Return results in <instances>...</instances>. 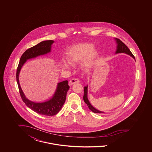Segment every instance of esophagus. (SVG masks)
<instances>
[{
    "label": "esophagus",
    "mask_w": 152,
    "mask_h": 152,
    "mask_svg": "<svg viewBox=\"0 0 152 152\" xmlns=\"http://www.w3.org/2000/svg\"><path fill=\"white\" fill-rule=\"evenodd\" d=\"M80 83V81H79L78 79H77V78H72V79H71V80L69 81V86H71V85H73L74 83Z\"/></svg>",
    "instance_id": "esophagus-1"
}]
</instances>
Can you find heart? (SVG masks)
<instances>
[{
  "label": "heart",
  "instance_id": "b5f03b06",
  "mask_svg": "<svg viewBox=\"0 0 152 152\" xmlns=\"http://www.w3.org/2000/svg\"><path fill=\"white\" fill-rule=\"evenodd\" d=\"M99 55V50L91 43H80L72 46L66 53L68 61L62 60L61 66L64 69H69L71 64L83 62L81 67L85 71L88 72L92 69Z\"/></svg>",
  "mask_w": 152,
  "mask_h": 152
}]
</instances>
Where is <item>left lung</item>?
I'll use <instances>...</instances> for the list:
<instances>
[{"label": "left lung", "mask_w": 152, "mask_h": 152, "mask_svg": "<svg viewBox=\"0 0 152 152\" xmlns=\"http://www.w3.org/2000/svg\"><path fill=\"white\" fill-rule=\"evenodd\" d=\"M116 42L117 43V49L116 51L115 52V53H124L128 55L132 56L134 59H135V57L134 56L133 53L131 52V51H130L129 48H128V47L125 45L124 43L120 41L119 39L118 38H115ZM88 86H85L84 88V95H83V100L85 101V102L87 104L88 107L89 108V109L90 110L92 111L93 113H102L104 112L98 110L96 109H95L94 106H92V105L90 104V101L88 100Z\"/></svg>", "instance_id": "1"}]
</instances>
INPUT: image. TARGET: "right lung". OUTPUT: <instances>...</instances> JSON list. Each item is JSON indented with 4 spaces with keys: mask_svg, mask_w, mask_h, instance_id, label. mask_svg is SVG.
Returning <instances> with one entry per match:
<instances>
[{
    "mask_svg": "<svg viewBox=\"0 0 152 152\" xmlns=\"http://www.w3.org/2000/svg\"><path fill=\"white\" fill-rule=\"evenodd\" d=\"M53 43L54 41L52 40L42 41L25 51L20 57L16 73L19 93L26 106L38 114L47 116L56 115L61 109L66 100L67 92L69 90L68 81L66 80L57 83L55 93L49 100L43 102H35L29 100L24 95L19 84V75L23 64L26 63L27 60L50 52L51 46Z\"/></svg>",
    "mask_w": 152,
    "mask_h": 152,
    "instance_id": "1",
    "label": "right lung"
}]
</instances>
